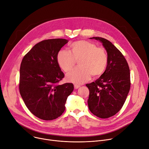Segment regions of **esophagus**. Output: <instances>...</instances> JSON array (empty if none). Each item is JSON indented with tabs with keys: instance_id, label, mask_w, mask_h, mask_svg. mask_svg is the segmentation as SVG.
Masks as SVG:
<instances>
[{
	"instance_id": "1",
	"label": "esophagus",
	"mask_w": 149,
	"mask_h": 149,
	"mask_svg": "<svg viewBox=\"0 0 149 149\" xmlns=\"http://www.w3.org/2000/svg\"><path fill=\"white\" fill-rule=\"evenodd\" d=\"M80 87V85H78V84H74V88H75V89H77V88H78L79 87Z\"/></svg>"
}]
</instances>
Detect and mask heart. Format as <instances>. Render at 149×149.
<instances>
[{
    "label": "heart",
    "instance_id": "heart-1",
    "mask_svg": "<svg viewBox=\"0 0 149 149\" xmlns=\"http://www.w3.org/2000/svg\"><path fill=\"white\" fill-rule=\"evenodd\" d=\"M71 52L59 51L57 62L62 70L68 72L78 61L79 67L75 68L66 75L67 80L75 84L83 83L91 78H97L105 72L108 64V54L102 47H97L95 43L80 40L73 42Z\"/></svg>",
    "mask_w": 149,
    "mask_h": 149
}]
</instances>
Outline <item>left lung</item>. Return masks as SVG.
<instances>
[{"mask_svg": "<svg viewBox=\"0 0 149 149\" xmlns=\"http://www.w3.org/2000/svg\"><path fill=\"white\" fill-rule=\"evenodd\" d=\"M100 41L108 54V64L104 74L95 81L87 84L89 90L88 108L96 116L109 118L120 110L131 87L130 70L122 53L107 39Z\"/></svg>", "mask_w": 149, "mask_h": 149, "instance_id": "1", "label": "left lung"}]
</instances>
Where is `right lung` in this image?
<instances>
[{
  "mask_svg": "<svg viewBox=\"0 0 149 149\" xmlns=\"http://www.w3.org/2000/svg\"><path fill=\"white\" fill-rule=\"evenodd\" d=\"M68 41L45 39L35 45L23 57L19 70V91L29 110L44 120H54L65 110L72 83H58L65 75L57 62V55Z\"/></svg>",
  "mask_w": 149,
  "mask_h": 149,
  "instance_id": "1",
  "label": "right lung"
}]
</instances>
